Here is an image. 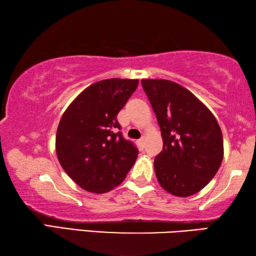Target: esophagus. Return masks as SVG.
<instances>
[{"label": "esophagus", "instance_id": "34e87169", "mask_svg": "<svg viewBox=\"0 0 256 256\" xmlns=\"http://www.w3.org/2000/svg\"><path fill=\"white\" fill-rule=\"evenodd\" d=\"M138 142V144H140L141 146H144V136H142Z\"/></svg>", "mask_w": 256, "mask_h": 256}]
</instances>
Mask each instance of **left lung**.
I'll list each match as a JSON object with an SVG mask.
<instances>
[{
  "mask_svg": "<svg viewBox=\"0 0 256 256\" xmlns=\"http://www.w3.org/2000/svg\"><path fill=\"white\" fill-rule=\"evenodd\" d=\"M157 116L164 148L154 158L159 184L176 196H190L214 178L224 157L222 133L214 114L176 82L144 79Z\"/></svg>",
  "mask_w": 256,
  "mask_h": 256,
  "instance_id": "obj_1",
  "label": "left lung"
}]
</instances>
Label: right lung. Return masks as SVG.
Segmentation results:
<instances>
[{
  "label": "right lung",
  "instance_id": "add662e5",
  "mask_svg": "<svg viewBox=\"0 0 256 256\" xmlns=\"http://www.w3.org/2000/svg\"><path fill=\"white\" fill-rule=\"evenodd\" d=\"M138 80L107 79L84 89L66 108L56 133L60 166L88 192L105 193L120 185L138 150L120 132L118 112Z\"/></svg>",
  "mask_w": 256,
  "mask_h": 256
}]
</instances>
